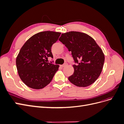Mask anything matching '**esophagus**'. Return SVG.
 Wrapping results in <instances>:
<instances>
[{"label":"esophagus","mask_w":124,"mask_h":124,"mask_svg":"<svg viewBox=\"0 0 124 124\" xmlns=\"http://www.w3.org/2000/svg\"><path fill=\"white\" fill-rule=\"evenodd\" d=\"M67 65H68V63H64V64H63V65H61V67H65L67 66Z\"/></svg>","instance_id":"1"}]
</instances>
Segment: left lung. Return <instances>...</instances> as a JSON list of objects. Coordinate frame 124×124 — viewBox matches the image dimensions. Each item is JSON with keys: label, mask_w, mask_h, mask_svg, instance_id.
Wrapping results in <instances>:
<instances>
[{"label": "left lung", "mask_w": 124, "mask_h": 124, "mask_svg": "<svg viewBox=\"0 0 124 124\" xmlns=\"http://www.w3.org/2000/svg\"><path fill=\"white\" fill-rule=\"evenodd\" d=\"M59 40L71 52L74 62V72L68 78L78 87H87L97 80L102 71L104 54L95 40L86 33L78 31L63 33Z\"/></svg>", "instance_id": "8db88e82"}]
</instances>
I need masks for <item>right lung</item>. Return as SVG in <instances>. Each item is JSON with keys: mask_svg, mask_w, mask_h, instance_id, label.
Instances as JSON below:
<instances>
[{"mask_svg": "<svg viewBox=\"0 0 124 124\" xmlns=\"http://www.w3.org/2000/svg\"><path fill=\"white\" fill-rule=\"evenodd\" d=\"M61 32L46 31L38 32L28 39L21 48L16 58L17 72L21 80L29 87L44 88L52 80L59 66L47 62L53 58L52 45Z\"/></svg>", "mask_w": 124, "mask_h": 124, "instance_id": "right-lung-1", "label": "right lung"}]
</instances>
